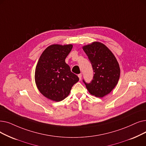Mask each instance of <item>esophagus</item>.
<instances>
[{"label":"esophagus","instance_id":"esophagus-1","mask_svg":"<svg viewBox=\"0 0 146 146\" xmlns=\"http://www.w3.org/2000/svg\"><path fill=\"white\" fill-rule=\"evenodd\" d=\"M82 74H78V77H79L80 80L82 79Z\"/></svg>","mask_w":146,"mask_h":146}]
</instances>
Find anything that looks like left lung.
Masks as SVG:
<instances>
[{
	"mask_svg": "<svg viewBox=\"0 0 146 146\" xmlns=\"http://www.w3.org/2000/svg\"><path fill=\"white\" fill-rule=\"evenodd\" d=\"M90 60L93 72L90 83L83 82L92 96L102 98L109 94L116 86L120 77L119 63L111 50L103 43L94 42L83 46Z\"/></svg>",
	"mask_w": 146,
	"mask_h": 146,
	"instance_id": "8db88e82",
	"label": "left lung"
}]
</instances>
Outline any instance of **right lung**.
Here are the masks:
<instances>
[{"label": "right lung", "instance_id": "obj_1", "mask_svg": "<svg viewBox=\"0 0 146 146\" xmlns=\"http://www.w3.org/2000/svg\"><path fill=\"white\" fill-rule=\"evenodd\" d=\"M73 48L66 45H52L42 52L35 70V82L43 96L54 101L66 98L74 84L79 81L65 59Z\"/></svg>", "mask_w": 146, "mask_h": 146}]
</instances>
